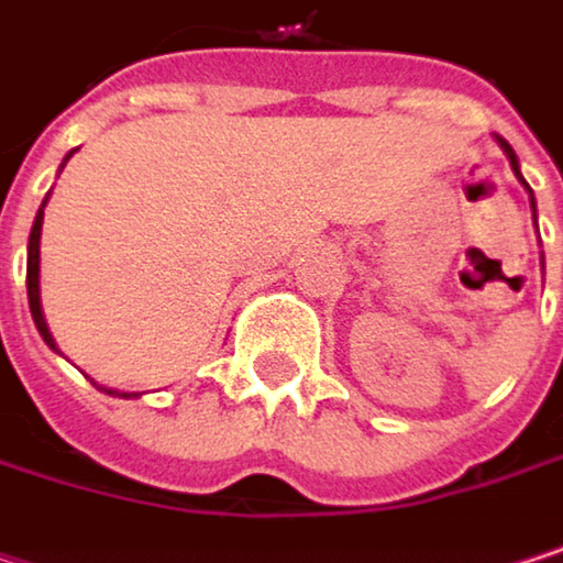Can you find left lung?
<instances>
[{"label":"left lung","mask_w":563,"mask_h":563,"mask_svg":"<svg viewBox=\"0 0 563 563\" xmlns=\"http://www.w3.org/2000/svg\"><path fill=\"white\" fill-rule=\"evenodd\" d=\"M496 143L503 146V153H506V156H508V166H511V172H515V178H518V181L525 185V191H528V201H531V218H534V228H538V208H534V191H531V185H528V181H525V175H521V166H518V156H515V150L508 146L503 136H496ZM541 267H544V257H541Z\"/></svg>","instance_id":"obj_1"}]
</instances>
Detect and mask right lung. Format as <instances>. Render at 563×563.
<instances>
[{
  "label": "right lung",
  "instance_id": "obj_1",
  "mask_svg": "<svg viewBox=\"0 0 563 563\" xmlns=\"http://www.w3.org/2000/svg\"><path fill=\"white\" fill-rule=\"evenodd\" d=\"M74 153H77V150H70V153L64 156L60 169L67 166V159H70ZM48 195H52V191H48ZM45 205H48V198L42 201V208H38V214H35V224H32V234H29V271H25V283H29V309H32V319H35V325H38L45 345L57 352L55 335H52V329H48V322H45V309H42V221H45ZM57 355H60V352H57ZM93 385H97V382H93ZM97 388L113 394V397H140V391H120V388H103V385H97Z\"/></svg>",
  "mask_w": 563,
  "mask_h": 563
}]
</instances>
